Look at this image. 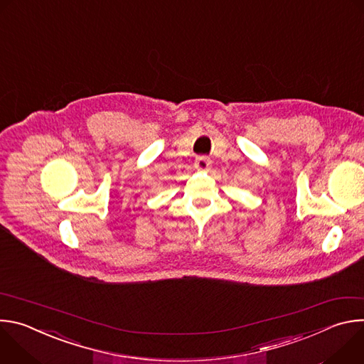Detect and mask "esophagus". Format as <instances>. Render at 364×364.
I'll return each instance as SVG.
<instances>
[{
	"mask_svg": "<svg viewBox=\"0 0 364 364\" xmlns=\"http://www.w3.org/2000/svg\"><path fill=\"white\" fill-rule=\"evenodd\" d=\"M210 166H212L210 159H209V157H204V155H201V157H197L196 161H194V167H196L197 170L205 171V170L210 168Z\"/></svg>",
	"mask_w": 364,
	"mask_h": 364,
	"instance_id": "34e87169",
	"label": "esophagus"
}]
</instances>
